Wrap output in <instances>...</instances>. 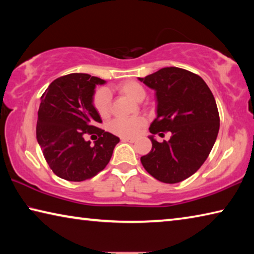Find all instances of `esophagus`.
<instances>
[{"label":"esophagus","mask_w":254,"mask_h":254,"mask_svg":"<svg viewBox=\"0 0 254 254\" xmlns=\"http://www.w3.org/2000/svg\"><path fill=\"white\" fill-rule=\"evenodd\" d=\"M121 140L123 141V142H130V143L135 142L134 137H121Z\"/></svg>","instance_id":"obj_1"}]
</instances>
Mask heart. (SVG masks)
Listing matches in <instances>:
<instances>
[{"label": "heart", "mask_w": 254, "mask_h": 254, "mask_svg": "<svg viewBox=\"0 0 254 254\" xmlns=\"http://www.w3.org/2000/svg\"><path fill=\"white\" fill-rule=\"evenodd\" d=\"M118 91L124 94L133 102H141L144 100L145 93L144 87L134 80H127L118 86ZM93 106L97 114L102 119H106L111 114V95L106 88H98L93 95ZM145 121L142 118L131 119H115L109 124V128L114 134L128 137L134 136L144 127Z\"/></svg>", "instance_id": "b5f03b06"}]
</instances>
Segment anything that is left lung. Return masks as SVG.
Returning <instances> with one entry per match:
<instances>
[{"mask_svg": "<svg viewBox=\"0 0 254 254\" xmlns=\"http://www.w3.org/2000/svg\"><path fill=\"white\" fill-rule=\"evenodd\" d=\"M139 79L156 91L157 118L150 132H171L170 140L163 142L150 136L152 149L141 157V163L159 182H183L200 168L216 141V102L203 78L183 68H161Z\"/></svg>", "mask_w": 254, "mask_h": 254, "instance_id": "8db88e82", "label": "left lung"}]
</instances>
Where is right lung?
Listing matches in <instances>:
<instances>
[{"mask_svg": "<svg viewBox=\"0 0 254 254\" xmlns=\"http://www.w3.org/2000/svg\"><path fill=\"white\" fill-rule=\"evenodd\" d=\"M98 77L74 72L55 79L41 96L37 140L50 169L69 182H84L105 168L120 139L97 127L102 123L93 106ZM99 139L91 146L86 134Z\"/></svg>", "mask_w": 254, "mask_h": 254, "instance_id": "obj_1", "label": "right lung"}]
</instances>
